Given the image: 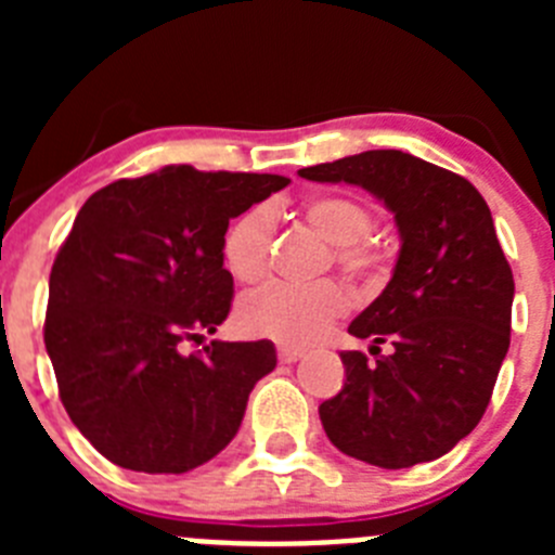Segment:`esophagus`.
I'll return each instance as SVG.
<instances>
[{"label":"esophagus","mask_w":555,"mask_h":555,"mask_svg":"<svg viewBox=\"0 0 555 555\" xmlns=\"http://www.w3.org/2000/svg\"><path fill=\"white\" fill-rule=\"evenodd\" d=\"M278 358H281L283 364H294V361L302 358V350H297V347H278Z\"/></svg>","instance_id":"obj_1"}]
</instances>
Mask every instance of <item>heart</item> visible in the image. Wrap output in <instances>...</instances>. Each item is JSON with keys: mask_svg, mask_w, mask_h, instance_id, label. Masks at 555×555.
Segmentation results:
<instances>
[{"mask_svg": "<svg viewBox=\"0 0 555 555\" xmlns=\"http://www.w3.org/2000/svg\"><path fill=\"white\" fill-rule=\"evenodd\" d=\"M302 222L333 244V258L345 272L372 274L380 263V249L372 244V214L364 203L341 194H322L302 203ZM272 224L269 205H253L230 222L222 238L224 269L238 283H258L272 267ZM350 306L345 286L325 281L317 286L269 283L244 294L235 308V322L253 338L278 345H311Z\"/></svg>", "mask_w": 555, "mask_h": 555, "instance_id": "1", "label": "heart"}]
</instances>
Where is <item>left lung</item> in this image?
<instances>
[{
    "instance_id": "obj_1",
    "label": "left lung",
    "mask_w": 555,
    "mask_h": 555,
    "mask_svg": "<svg viewBox=\"0 0 555 555\" xmlns=\"http://www.w3.org/2000/svg\"><path fill=\"white\" fill-rule=\"evenodd\" d=\"M300 178L361 185L400 233L389 286L347 327L370 338L375 361L341 352L345 386L320 405L327 439L384 469L450 453L487 411L512 333L514 274L487 199L461 175L400 150L308 166Z\"/></svg>"
}]
</instances>
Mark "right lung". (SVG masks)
Listing matches in <instances>:
<instances>
[{
  "instance_id": "1",
  "label": "right lung",
  "mask_w": 555,
  "mask_h": 555,
  "mask_svg": "<svg viewBox=\"0 0 555 555\" xmlns=\"http://www.w3.org/2000/svg\"><path fill=\"white\" fill-rule=\"evenodd\" d=\"M281 175L164 166L86 199L52 274L43 341L72 423L107 461L152 475L199 467L230 444L274 345L219 341L230 219L286 189Z\"/></svg>"
}]
</instances>
